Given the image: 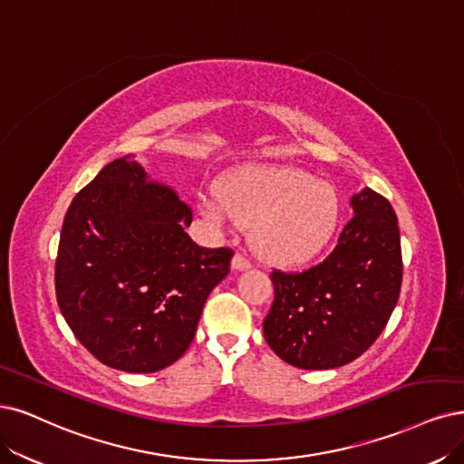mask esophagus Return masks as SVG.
I'll use <instances>...</instances> for the list:
<instances>
[{
	"instance_id": "34e87169",
	"label": "esophagus",
	"mask_w": 464,
	"mask_h": 464,
	"mask_svg": "<svg viewBox=\"0 0 464 464\" xmlns=\"http://www.w3.org/2000/svg\"><path fill=\"white\" fill-rule=\"evenodd\" d=\"M231 266H233V269H237V271H243V269H248L252 264H250V260L246 258L245 254L237 252V254L233 256V262H231Z\"/></svg>"
}]
</instances>
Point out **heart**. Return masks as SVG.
I'll list each match as a JSON object with an SVG mask.
<instances>
[{
	"label": "heart",
	"mask_w": 464,
	"mask_h": 464,
	"mask_svg": "<svg viewBox=\"0 0 464 464\" xmlns=\"http://www.w3.org/2000/svg\"><path fill=\"white\" fill-rule=\"evenodd\" d=\"M204 214L216 223L252 226V243L273 264H302L319 254L338 226L334 187L293 168H248L223 191L202 198Z\"/></svg>",
	"instance_id": "b5f03b06"
}]
</instances>
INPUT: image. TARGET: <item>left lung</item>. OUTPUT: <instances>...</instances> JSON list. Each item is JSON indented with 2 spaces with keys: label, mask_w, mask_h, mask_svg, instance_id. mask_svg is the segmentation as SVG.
Instances as JSON below:
<instances>
[{
  "label": "left lung",
  "mask_w": 464,
  "mask_h": 464,
  "mask_svg": "<svg viewBox=\"0 0 464 464\" xmlns=\"http://www.w3.org/2000/svg\"><path fill=\"white\" fill-rule=\"evenodd\" d=\"M353 218L321 264L271 271L276 286L264 336L283 362L298 369L342 367L381 336L398 304L403 264L392 204L365 187L352 197Z\"/></svg>",
  "instance_id": "8db88e82"
}]
</instances>
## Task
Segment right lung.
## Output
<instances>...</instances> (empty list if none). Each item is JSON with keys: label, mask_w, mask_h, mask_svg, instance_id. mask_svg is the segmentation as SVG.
I'll use <instances>...</instances> for the list:
<instances>
[{"label": "right lung", "mask_w": 464, "mask_h": 464, "mask_svg": "<svg viewBox=\"0 0 464 464\" xmlns=\"http://www.w3.org/2000/svg\"><path fill=\"white\" fill-rule=\"evenodd\" d=\"M193 210L126 154L74 197L55 262L61 314L101 363L157 372L187 352L231 248L198 246Z\"/></svg>", "instance_id": "right-lung-1"}]
</instances>
